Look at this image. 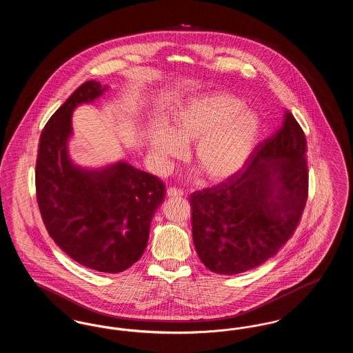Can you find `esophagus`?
Here are the masks:
<instances>
[{
    "label": "esophagus",
    "instance_id": "obj_1",
    "mask_svg": "<svg viewBox=\"0 0 353 353\" xmlns=\"http://www.w3.org/2000/svg\"><path fill=\"white\" fill-rule=\"evenodd\" d=\"M167 194H168V197H181L184 194V192L181 189H179V188L169 186L168 189H167Z\"/></svg>",
    "mask_w": 353,
    "mask_h": 353
}]
</instances>
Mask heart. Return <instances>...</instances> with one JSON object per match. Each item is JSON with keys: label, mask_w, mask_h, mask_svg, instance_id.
Returning <instances> with one entry per match:
<instances>
[{"label": "heart", "mask_w": 353, "mask_h": 353, "mask_svg": "<svg viewBox=\"0 0 353 353\" xmlns=\"http://www.w3.org/2000/svg\"><path fill=\"white\" fill-rule=\"evenodd\" d=\"M259 131L256 115L233 95L217 92L192 99L174 112L169 131L154 128L150 148L167 164L184 153V144L196 141L193 159L209 180H223L242 167Z\"/></svg>", "instance_id": "heart-1"}]
</instances>
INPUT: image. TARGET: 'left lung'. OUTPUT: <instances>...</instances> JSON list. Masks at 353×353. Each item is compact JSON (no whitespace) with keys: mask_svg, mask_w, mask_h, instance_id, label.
Wrapping results in <instances>:
<instances>
[{"mask_svg":"<svg viewBox=\"0 0 353 353\" xmlns=\"http://www.w3.org/2000/svg\"><path fill=\"white\" fill-rule=\"evenodd\" d=\"M307 140L290 111L245 165L190 194L193 242L202 263L233 275L254 269L295 233L308 199Z\"/></svg>","mask_w":353,"mask_h":353,"instance_id":"left-lung-1","label":"left lung"}]
</instances>
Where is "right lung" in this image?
<instances>
[{"label": "right lung", "instance_id": "add662e5", "mask_svg": "<svg viewBox=\"0 0 353 353\" xmlns=\"http://www.w3.org/2000/svg\"><path fill=\"white\" fill-rule=\"evenodd\" d=\"M105 90L97 81L84 82L49 119L39 137L35 190L55 243L88 269L117 274L131 268L145 250L165 185L125 163L103 170L71 164L68 139L72 111Z\"/></svg>", "mask_w": 353, "mask_h": 353}]
</instances>
